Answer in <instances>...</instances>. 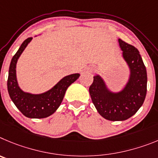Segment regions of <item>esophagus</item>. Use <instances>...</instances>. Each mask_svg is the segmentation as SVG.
<instances>
[{
    "mask_svg": "<svg viewBox=\"0 0 158 158\" xmlns=\"http://www.w3.org/2000/svg\"><path fill=\"white\" fill-rule=\"evenodd\" d=\"M94 69H93V68H91V69H90V70H91V71H93Z\"/></svg>",
    "mask_w": 158,
    "mask_h": 158,
    "instance_id": "1",
    "label": "esophagus"
}]
</instances>
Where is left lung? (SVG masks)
I'll use <instances>...</instances> for the list:
<instances>
[{
    "label": "left lung",
    "mask_w": 158,
    "mask_h": 158,
    "mask_svg": "<svg viewBox=\"0 0 158 158\" xmlns=\"http://www.w3.org/2000/svg\"><path fill=\"white\" fill-rule=\"evenodd\" d=\"M118 42L130 70L127 84L120 91L113 92L103 79L96 75L89 88L92 102L98 113L111 121L127 120L135 114L144 102L147 87L146 69L139 50L120 38Z\"/></svg>",
    "instance_id": "left-lung-1"
}]
</instances>
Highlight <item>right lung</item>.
Wrapping results in <instances>:
<instances>
[{
	"label": "right lung",
	"instance_id": "right-lung-1",
	"mask_svg": "<svg viewBox=\"0 0 158 158\" xmlns=\"http://www.w3.org/2000/svg\"><path fill=\"white\" fill-rule=\"evenodd\" d=\"M32 38H27L11 60L8 77V91L17 109L28 118H45L56 112L60 106L67 89L79 77V73L72 74L61 79L52 88L39 94L24 92L16 79V64L22 52Z\"/></svg>",
	"mask_w": 158,
	"mask_h": 158
}]
</instances>
